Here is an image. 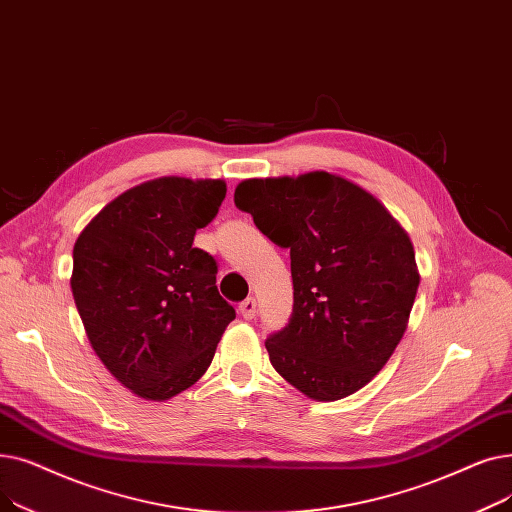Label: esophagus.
Here are the masks:
<instances>
[{
  "mask_svg": "<svg viewBox=\"0 0 512 512\" xmlns=\"http://www.w3.org/2000/svg\"><path fill=\"white\" fill-rule=\"evenodd\" d=\"M239 314L243 316V319L252 321L256 316V300L254 298H246L241 304H239Z\"/></svg>",
  "mask_w": 512,
  "mask_h": 512,
  "instance_id": "1",
  "label": "esophagus"
}]
</instances>
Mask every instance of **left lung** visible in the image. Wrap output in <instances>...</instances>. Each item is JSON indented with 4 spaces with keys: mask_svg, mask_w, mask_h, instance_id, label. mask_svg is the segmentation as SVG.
I'll use <instances>...</instances> for the list:
<instances>
[{
    "mask_svg": "<svg viewBox=\"0 0 512 512\" xmlns=\"http://www.w3.org/2000/svg\"><path fill=\"white\" fill-rule=\"evenodd\" d=\"M233 200L291 256L294 312L264 344L275 371L316 402L352 396L408 327L421 275L406 229L371 191L327 170L246 179Z\"/></svg>",
    "mask_w": 512,
    "mask_h": 512,
    "instance_id": "8db88e82",
    "label": "left lung"
}]
</instances>
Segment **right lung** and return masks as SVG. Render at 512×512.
<instances>
[{
	"instance_id": "obj_1",
	"label": "right lung",
	"mask_w": 512,
	"mask_h": 512,
	"mask_svg": "<svg viewBox=\"0 0 512 512\" xmlns=\"http://www.w3.org/2000/svg\"><path fill=\"white\" fill-rule=\"evenodd\" d=\"M223 179L158 177L120 193L81 231L70 287L93 352L137 398L196 383L235 310L216 262L193 248L225 200Z\"/></svg>"
}]
</instances>
